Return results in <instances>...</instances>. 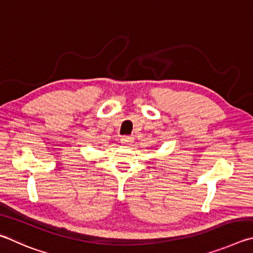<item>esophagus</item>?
I'll return each instance as SVG.
<instances>
[{
	"instance_id": "esophagus-1",
	"label": "esophagus",
	"mask_w": 253,
	"mask_h": 253,
	"mask_svg": "<svg viewBox=\"0 0 253 253\" xmlns=\"http://www.w3.org/2000/svg\"><path fill=\"white\" fill-rule=\"evenodd\" d=\"M132 141H133V138H132V136H122L121 138V143H123V144H129V143H131Z\"/></svg>"
}]
</instances>
